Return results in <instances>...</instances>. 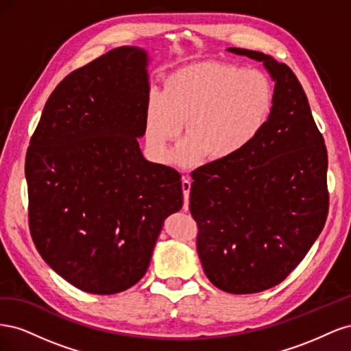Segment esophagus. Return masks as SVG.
Instances as JSON below:
<instances>
[{"mask_svg": "<svg viewBox=\"0 0 351 351\" xmlns=\"http://www.w3.org/2000/svg\"><path fill=\"white\" fill-rule=\"evenodd\" d=\"M190 180L183 177L182 180V189H183V195H184V204H183V209L187 212L189 210V195H190Z\"/></svg>", "mask_w": 351, "mask_h": 351, "instance_id": "obj_1", "label": "esophagus"}]
</instances>
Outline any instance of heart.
<instances>
[{"instance_id":"heart-1","label":"heart","mask_w":351,"mask_h":351,"mask_svg":"<svg viewBox=\"0 0 351 351\" xmlns=\"http://www.w3.org/2000/svg\"><path fill=\"white\" fill-rule=\"evenodd\" d=\"M274 92L263 73L222 62H199L173 71L165 90H152L146 107V142L158 161L171 158V143L187 121L190 136L176 161L195 165L236 156L268 123Z\"/></svg>"}]
</instances>
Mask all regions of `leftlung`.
<instances>
[{
  "instance_id": "1",
  "label": "left lung",
  "mask_w": 351,
  "mask_h": 351,
  "mask_svg": "<svg viewBox=\"0 0 351 351\" xmlns=\"http://www.w3.org/2000/svg\"><path fill=\"white\" fill-rule=\"evenodd\" d=\"M227 51L263 62L275 82L272 111L246 149L195 169L190 212L208 280L252 294L289 277L321 234L328 154L293 70L259 51Z\"/></svg>"
}]
</instances>
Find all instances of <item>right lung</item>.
<instances>
[{"label":"right lung","instance_id":"1","mask_svg":"<svg viewBox=\"0 0 351 351\" xmlns=\"http://www.w3.org/2000/svg\"><path fill=\"white\" fill-rule=\"evenodd\" d=\"M147 54L120 47L51 93L26 154L29 228L60 277L92 294L130 289L164 219L183 206L174 168L146 161Z\"/></svg>","mask_w":351,"mask_h":351}]
</instances>
